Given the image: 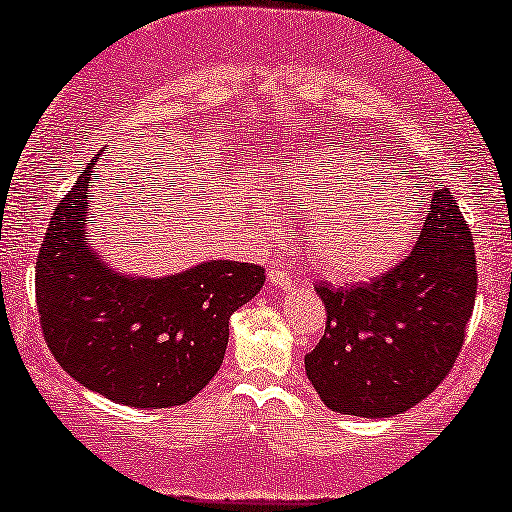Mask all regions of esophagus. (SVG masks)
Instances as JSON below:
<instances>
[{
  "label": "esophagus",
  "instance_id": "esophagus-1",
  "mask_svg": "<svg viewBox=\"0 0 512 512\" xmlns=\"http://www.w3.org/2000/svg\"><path fill=\"white\" fill-rule=\"evenodd\" d=\"M267 279H269V283H272V286H276V288H279V291H283V293L293 291V288H295V281H293L291 276H288L286 272H283V269L272 267V269H269V272H267Z\"/></svg>",
  "mask_w": 512,
  "mask_h": 512
}]
</instances>
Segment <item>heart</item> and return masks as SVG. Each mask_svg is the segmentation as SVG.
Masks as SVG:
<instances>
[{
  "mask_svg": "<svg viewBox=\"0 0 512 512\" xmlns=\"http://www.w3.org/2000/svg\"><path fill=\"white\" fill-rule=\"evenodd\" d=\"M377 159L362 150H329L307 166L303 202L326 207L307 229L310 264L336 281L384 274L417 236V209L374 186Z\"/></svg>",
  "mask_w": 512,
  "mask_h": 512,
  "instance_id": "obj_1",
  "label": "heart"
}]
</instances>
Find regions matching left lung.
I'll use <instances>...</instances> for the list:
<instances>
[{
	"label": "left lung",
	"mask_w": 512,
	"mask_h": 512,
	"mask_svg": "<svg viewBox=\"0 0 512 512\" xmlns=\"http://www.w3.org/2000/svg\"><path fill=\"white\" fill-rule=\"evenodd\" d=\"M317 293L326 329L305 372L326 408L379 420L427 398L451 372L477 298L472 233L451 190H434L420 240L391 272Z\"/></svg>",
	"instance_id": "obj_1"
}]
</instances>
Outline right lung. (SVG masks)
<instances>
[{
  "instance_id": "obj_1",
  "label": "right lung",
  "mask_w": 512,
  "mask_h": 512,
  "mask_svg": "<svg viewBox=\"0 0 512 512\" xmlns=\"http://www.w3.org/2000/svg\"><path fill=\"white\" fill-rule=\"evenodd\" d=\"M92 164L59 202L35 264L52 355L85 389L128 408H171L219 372L229 319L260 293L264 269L207 260L178 274L116 269L88 236Z\"/></svg>"
}]
</instances>
